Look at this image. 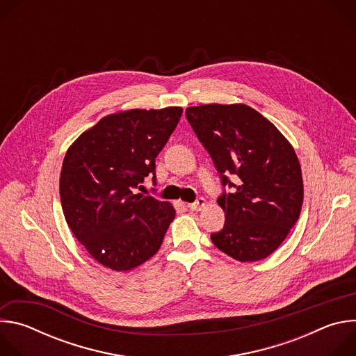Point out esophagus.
<instances>
[{"instance_id":"1","label":"esophagus","mask_w":356,"mask_h":356,"mask_svg":"<svg viewBox=\"0 0 356 356\" xmlns=\"http://www.w3.org/2000/svg\"><path fill=\"white\" fill-rule=\"evenodd\" d=\"M207 206V201L206 198H198L195 202H193V204H187V209L190 211H201L202 207Z\"/></svg>"}]
</instances>
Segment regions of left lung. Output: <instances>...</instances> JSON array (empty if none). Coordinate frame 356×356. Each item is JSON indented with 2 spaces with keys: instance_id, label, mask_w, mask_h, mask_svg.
Returning <instances> with one entry per match:
<instances>
[{
  "instance_id": "8db88e82",
  "label": "left lung",
  "mask_w": 356,
  "mask_h": 356,
  "mask_svg": "<svg viewBox=\"0 0 356 356\" xmlns=\"http://www.w3.org/2000/svg\"><path fill=\"white\" fill-rule=\"evenodd\" d=\"M186 117L209 150L222 186L234 187L217 202L225 213L213 243L239 262L268 258L297 222L302 206L298 158L286 136L246 104L188 107ZM225 174H235L238 184Z\"/></svg>"
}]
</instances>
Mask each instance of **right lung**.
<instances>
[{"label": "right lung", "instance_id": "1", "mask_svg": "<svg viewBox=\"0 0 356 356\" xmlns=\"http://www.w3.org/2000/svg\"><path fill=\"white\" fill-rule=\"evenodd\" d=\"M181 113L166 107L110 114L69 146L59 183L63 214L99 265L127 272L159 250L176 210L135 188L155 175V159Z\"/></svg>", "mask_w": 356, "mask_h": 356}]
</instances>
